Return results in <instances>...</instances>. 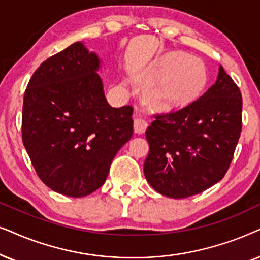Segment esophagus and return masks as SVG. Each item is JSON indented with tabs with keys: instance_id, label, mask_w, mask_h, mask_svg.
Masks as SVG:
<instances>
[{
	"instance_id": "esophagus-1",
	"label": "esophagus",
	"mask_w": 260,
	"mask_h": 260,
	"mask_svg": "<svg viewBox=\"0 0 260 260\" xmlns=\"http://www.w3.org/2000/svg\"><path fill=\"white\" fill-rule=\"evenodd\" d=\"M133 126H134V132H136L137 134H143V133H145V131H146V128H147V122L144 119L138 117V119L134 120Z\"/></svg>"
}]
</instances>
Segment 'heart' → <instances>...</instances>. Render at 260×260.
<instances>
[{
	"label": "heart",
	"mask_w": 260,
	"mask_h": 260,
	"mask_svg": "<svg viewBox=\"0 0 260 260\" xmlns=\"http://www.w3.org/2000/svg\"><path fill=\"white\" fill-rule=\"evenodd\" d=\"M144 96L160 109L182 108L202 94L208 81L203 61L183 52H169L148 68Z\"/></svg>",
	"instance_id": "obj_1"
}]
</instances>
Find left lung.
Instances as JSON below:
<instances>
[{
	"label": "left lung",
	"mask_w": 260,
	"mask_h": 260,
	"mask_svg": "<svg viewBox=\"0 0 260 260\" xmlns=\"http://www.w3.org/2000/svg\"><path fill=\"white\" fill-rule=\"evenodd\" d=\"M241 92L219 67L207 91L178 112L161 114L146 129L147 182L161 195L184 199L226 175L241 132Z\"/></svg>",
	"instance_id": "left-lung-1"
}]
</instances>
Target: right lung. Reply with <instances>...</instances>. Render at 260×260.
Returning <instances> with one entry per match:
<instances>
[{
  "instance_id": "obj_1",
  "label": "right lung",
  "mask_w": 260,
  "mask_h": 260,
  "mask_svg": "<svg viewBox=\"0 0 260 260\" xmlns=\"http://www.w3.org/2000/svg\"><path fill=\"white\" fill-rule=\"evenodd\" d=\"M100 68L99 55L77 41L37 69L23 98L27 153L41 181L65 196L98 190L133 134V108L107 102Z\"/></svg>"
}]
</instances>
